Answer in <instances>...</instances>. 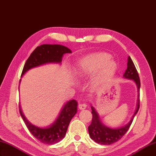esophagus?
I'll use <instances>...</instances> for the list:
<instances>
[{"label": "esophagus", "instance_id": "esophagus-1", "mask_svg": "<svg viewBox=\"0 0 156 156\" xmlns=\"http://www.w3.org/2000/svg\"><path fill=\"white\" fill-rule=\"evenodd\" d=\"M86 107H87V105H86L85 103H82V104L79 105V109H81V110L85 109Z\"/></svg>", "mask_w": 156, "mask_h": 156}]
</instances>
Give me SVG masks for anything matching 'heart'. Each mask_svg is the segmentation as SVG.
Instances as JSON below:
<instances>
[{
	"mask_svg": "<svg viewBox=\"0 0 156 156\" xmlns=\"http://www.w3.org/2000/svg\"><path fill=\"white\" fill-rule=\"evenodd\" d=\"M110 58L111 55L105 53L89 55L81 61L80 69L87 72L99 70L95 81L96 84H101L112 77L116 69L115 62Z\"/></svg>",
	"mask_w": 156,
	"mask_h": 156,
	"instance_id": "obj_1",
	"label": "heart"
}]
</instances>
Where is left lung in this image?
Returning a JSON list of instances; mask_svg holds the SVG:
<instances>
[{
	"label": "left lung",
	"instance_id": "1",
	"mask_svg": "<svg viewBox=\"0 0 156 156\" xmlns=\"http://www.w3.org/2000/svg\"><path fill=\"white\" fill-rule=\"evenodd\" d=\"M123 77L126 79H132L136 83L138 91V99L137 104L136 112L131 117L129 123H127L126 126H122L119 128H110L105 126L101 121L100 120L98 112H96L94 107L91 106V113H92V122L91 125L88 127V131L90 137L95 141L96 143L101 145H110L122 139V137L126 133L128 129L132 123L133 119L135 115H136L138 110L140 109V79L137 69L135 67L133 62L129 56L127 59V67L124 73Z\"/></svg>",
	"mask_w": 156,
	"mask_h": 156
}]
</instances>
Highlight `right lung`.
Wrapping results in <instances>:
<instances>
[{"instance_id": "1", "label": "right lung", "mask_w": 156, "mask_h": 156, "mask_svg": "<svg viewBox=\"0 0 156 156\" xmlns=\"http://www.w3.org/2000/svg\"><path fill=\"white\" fill-rule=\"evenodd\" d=\"M65 53H71V51L61 44H44L37 47L27 60L21 77L32 68L47 63H61ZM77 102L75 99L67 102L57 119L47 127H39L30 123L23 115L20 105H19V112L31 134L41 143L51 145L59 142L63 139L71 119L77 113Z\"/></svg>"}]
</instances>
